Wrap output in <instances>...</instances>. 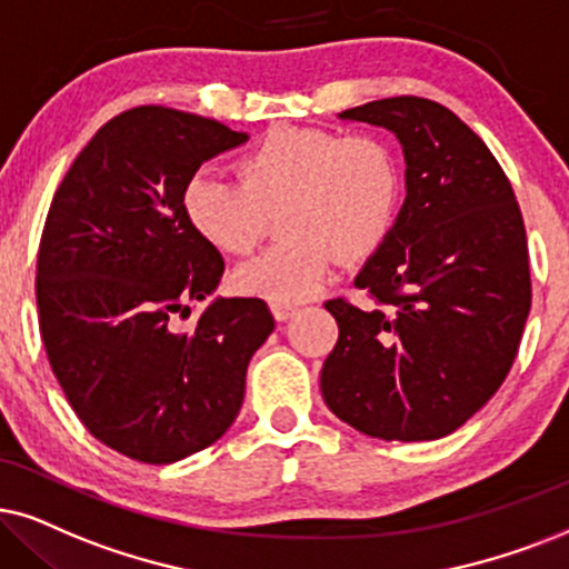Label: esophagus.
Masks as SVG:
<instances>
[{
    "label": "esophagus",
    "instance_id": "1",
    "mask_svg": "<svg viewBox=\"0 0 569 569\" xmlns=\"http://www.w3.org/2000/svg\"><path fill=\"white\" fill-rule=\"evenodd\" d=\"M270 309H272V315H276V320L283 322V320H289L299 307L291 305V301H270Z\"/></svg>",
    "mask_w": 569,
    "mask_h": 569
}]
</instances>
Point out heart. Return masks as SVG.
I'll return each mask as SVG.
<instances>
[{
    "label": "heart",
    "instance_id": "b5f03b06",
    "mask_svg": "<svg viewBox=\"0 0 569 569\" xmlns=\"http://www.w3.org/2000/svg\"><path fill=\"white\" fill-rule=\"evenodd\" d=\"M241 178L201 168L183 186L189 226L222 254L260 247L270 214L283 241L239 268L236 286L270 301H299L330 276L336 257L359 262L388 239L401 207V162L378 133L276 126L239 160Z\"/></svg>",
    "mask_w": 569,
    "mask_h": 569
}]
</instances>
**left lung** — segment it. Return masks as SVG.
<instances>
[{"instance_id":"8db88e82","label":"left lung","mask_w":569,"mask_h":569,"mask_svg":"<svg viewBox=\"0 0 569 569\" xmlns=\"http://www.w3.org/2000/svg\"><path fill=\"white\" fill-rule=\"evenodd\" d=\"M399 136L407 201L355 286L326 301L338 341L320 370L330 412L383 441H433L499 391L530 312V254L507 172L443 104L388 97L341 112Z\"/></svg>"}]
</instances>
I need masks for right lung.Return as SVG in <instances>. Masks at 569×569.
Listing matches in <instances>:
<instances>
[{"label":"right lung","mask_w":569,"mask_h":569,"mask_svg":"<svg viewBox=\"0 0 569 569\" xmlns=\"http://www.w3.org/2000/svg\"><path fill=\"white\" fill-rule=\"evenodd\" d=\"M247 133L143 104L93 133L57 186L36 254L39 330L64 399L93 438L147 465L231 428L249 359L272 333L262 299H218L220 251L183 214V186Z\"/></svg>","instance_id":"add662e5"}]
</instances>
